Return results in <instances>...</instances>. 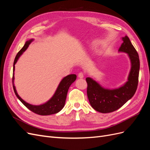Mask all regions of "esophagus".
<instances>
[{
	"label": "esophagus",
	"instance_id": "obj_1",
	"mask_svg": "<svg viewBox=\"0 0 150 150\" xmlns=\"http://www.w3.org/2000/svg\"><path fill=\"white\" fill-rule=\"evenodd\" d=\"M78 78H80V79H82L84 78V74L83 73V72H79V73L78 74Z\"/></svg>",
	"mask_w": 150,
	"mask_h": 150
}]
</instances>
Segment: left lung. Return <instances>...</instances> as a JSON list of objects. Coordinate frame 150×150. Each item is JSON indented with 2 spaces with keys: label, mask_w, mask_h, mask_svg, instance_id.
Here are the masks:
<instances>
[{
  "label": "left lung",
  "mask_w": 150,
  "mask_h": 150,
  "mask_svg": "<svg viewBox=\"0 0 150 150\" xmlns=\"http://www.w3.org/2000/svg\"><path fill=\"white\" fill-rule=\"evenodd\" d=\"M122 42L118 51L125 52L131 61V70L128 81L119 88L109 89L103 88L96 81L86 78L87 94L91 106L95 110L108 113L118 110L132 98L138 84L139 59L138 54L128 36L122 38Z\"/></svg>",
  "instance_id": "1"
}]
</instances>
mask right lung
I'll list each match as a JSON object with an SVG mask.
<instances>
[{
  "instance_id": "obj_1",
  "label": "right lung",
  "mask_w": 150,
  "mask_h": 150,
  "mask_svg": "<svg viewBox=\"0 0 150 150\" xmlns=\"http://www.w3.org/2000/svg\"><path fill=\"white\" fill-rule=\"evenodd\" d=\"M33 40V39H30L28 40V41H26L24 47L20 50V51L17 53L15 57L14 62H13L12 77V84L13 91H14V93L16 95V96L22 102V103L23 104L26 108H28L29 110L34 112L35 114L42 116L56 114V113L59 112L62 109L64 108L68 89H69L71 84L74 82L75 80L76 79L77 76L76 74H69L64 77L60 82L59 84L55 93L53 95V96L47 102L43 104H41V105H32V104H30L24 101L17 93L14 84H13V80H14V76H13V74H14L15 64H16L17 60L19 59V58L21 56V54L28 49L29 44Z\"/></svg>"
}]
</instances>
